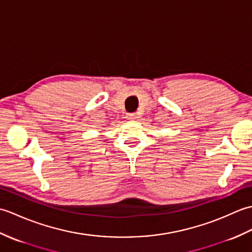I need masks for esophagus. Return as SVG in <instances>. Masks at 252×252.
I'll return each instance as SVG.
<instances>
[{
	"instance_id": "obj_1",
	"label": "esophagus",
	"mask_w": 252,
	"mask_h": 252,
	"mask_svg": "<svg viewBox=\"0 0 252 252\" xmlns=\"http://www.w3.org/2000/svg\"><path fill=\"white\" fill-rule=\"evenodd\" d=\"M127 118H129L130 120H136L137 119V115L135 114V112H132V114L127 115Z\"/></svg>"
}]
</instances>
